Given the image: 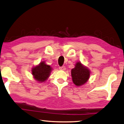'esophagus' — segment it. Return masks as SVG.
Listing matches in <instances>:
<instances>
[{"label": "esophagus", "instance_id": "esophagus-1", "mask_svg": "<svg viewBox=\"0 0 124 124\" xmlns=\"http://www.w3.org/2000/svg\"><path fill=\"white\" fill-rule=\"evenodd\" d=\"M65 67L64 66H60L59 67V69L60 70H65Z\"/></svg>", "mask_w": 124, "mask_h": 124}]
</instances>
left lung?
I'll return each instance as SVG.
<instances>
[{
	"mask_svg": "<svg viewBox=\"0 0 124 124\" xmlns=\"http://www.w3.org/2000/svg\"><path fill=\"white\" fill-rule=\"evenodd\" d=\"M89 76L90 71L80 62H77L75 68L71 70L72 80L77 86H81L86 83Z\"/></svg>",
	"mask_w": 124,
	"mask_h": 124,
	"instance_id": "obj_1",
	"label": "left lung"
}]
</instances>
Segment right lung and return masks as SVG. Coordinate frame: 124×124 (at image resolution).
<instances>
[{
    "label": "right lung",
    "mask_w": 124,
    "mask_h": 124,
    "mask_svg": "<svg viewBox=\"0 0 124 124\" xmlns=\"http://www.w3.org/2000/svg\"><path fill=\"white\" fill-rule=\"evenodd\" d=\"M51 70L50 66L45 64L44 62H41L38 66L33 68L31 71L35 80L39 82H44L49 77Z\"/></svg>",
    "instance_id": "right-lung-1"
}]
</instances>
